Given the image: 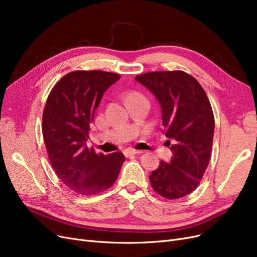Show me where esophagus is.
Listing matches in <instances>:
<instances>
[{"mask_svg": "<svg viewBox=\"0 0 257 257\" xmlns=\"http://www.w3.org/2000/svg\"><path fill=\"white\" fill-rule=\"evenodd\" d=\"M141 153H143V151H141V150H135V149H126L125 151H124V154H125L126 157H128V155L141 154Z\"/></svg>", "mask_w": 257, "mask_h": 257, "instance_id": "esophagus-1", "label": "esophagus"}]
</instances>
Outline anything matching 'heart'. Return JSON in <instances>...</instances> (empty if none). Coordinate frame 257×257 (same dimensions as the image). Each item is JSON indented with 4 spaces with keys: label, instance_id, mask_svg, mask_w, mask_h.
I'll use <instances>...</instances> for the list:
<instances>
[{
    "label": "heart",
    "instance_id": "heart-1",
    "mask_svg": "<svg viewBox=\"0 0 257 257\" xmlns=\"http://www.w3.org/2000/svg\"><path fill=\"white\" fill-rule=\"evenodd\" d=\"M136 99H147L146 96L143 94L141 92H137V91H132L130 92L127 96H126V100L127 103L132 102V100H136Z\"/></svg>",
    "mask_w": 257,
    "mask_h": 257
}]
</instances>
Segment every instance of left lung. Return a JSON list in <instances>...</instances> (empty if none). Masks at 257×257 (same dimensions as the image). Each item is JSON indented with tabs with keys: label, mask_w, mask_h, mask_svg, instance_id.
Instances as JSON below:
<instances>
[{
	"label": "left lung",
	"mask_w": 257,
	"mask_h": 257,
	"mask_svg": "<svg viewBox=\"0 0 257 257\" xmlns=\"http://www.w3.org/2000/svg\"><path fill=\"white\" fill-rule=\"evenodd\" d=\"M159 99L166 143L174 152L170 163L160 162L149 176L152 189L166 199L195 190L211 158L214 115L205 90L183 71L151 72L135 77Z\"/></svg>",
	"instance_id": "left-lung-1"
}]
</instances>
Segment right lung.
<instances>
[{"label":"right lung","instance_id":"add662e5","mask_svg":"<svg viewBox=\"0 0 257 257\" xmlns=\"http://www.w3.org/2000/svg\"><path fill=\"white\" fill-rule=\"evenodd\" d=\"M103 71H74L53 85L43 112V137L50 164L67 188L81 195L109 189L125 157L87 147L91 123L104 92L120 79Z\"/></svg>","mask_w":257,"mask_h":257}]
</instances>
